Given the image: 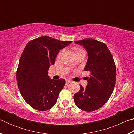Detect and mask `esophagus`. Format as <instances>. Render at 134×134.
Listing matches in <instances>:
<instances>
[{
    "mask_svg": "<svg viewBox=\"0 0 134 134\" xmlns=\"http://www.w3.org/2000/svg\"><path fill=\"white\" fill-rule=\"evenodd\" d=\"M71 83V81H70V80H66V81H65V85H69V84Z\"/></svg>",
    "mask_w": 134,
    "mask_h": 134,
    "instance_id": "esophagus-1",
    "label": "esophagus"
}]
</instances>
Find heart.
<instances>
[{"mask_svg":"<svg viewBox=\"0 0 134 134\" xmlns=\"http://www.w3.org/2000/svg\"><path fill=\"white\" fill-rule=\"evenodd\" d=\"M73 50L74 51V53H75V54L78 53H85V51H84L83 49L80 48H76V47H75V48H73ZM62 53V51H60V53H58V55H57V58L60 57Z\"/></svg>","mask_w":134,"mask_h":134,"instance_id":"1","label":"heart"}]
</instances>
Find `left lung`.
Returning a JSON list of instances; mask_svg holds the SVG:
<instances>
[{"mask_svg": "<svg viewBox=\"0 0 134 134\" xmlns=\"http://www.w3.org/2000/svg\"><path fill=\"white\" fill-rule=\"evenodd\" d=\"M74 42L87 51L88 60L84 70L90 72L87 86L84 88L80 85V90L74 94V103L81 110L92 112L105 105L112 94L116 83V66L104 43L92 38Z\"/></svg>", "mask_w": 134, "mask_h": 134, "instance_id": "8db88e82", "label": "left lung"}]
</instances>
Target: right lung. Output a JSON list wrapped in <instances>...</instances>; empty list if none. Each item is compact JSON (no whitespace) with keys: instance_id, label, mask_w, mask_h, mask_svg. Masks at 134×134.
<instances>
[{"instance_id":"obj_1","label":"right lung","mask_w":134,"mask_h":134,"mask_svg":"<svg viewBox=\"0 0 134 134\" xmlns=\"http://www.w3.org/2000/svg\"><path fill=\"white\" fill-rule=\"evenodd\" d=\"M72 42L43 36L30 41L24 48L16 72L18 86L26 102L35 109L45 111L56 103L65 81L51 79L48 70L60 50Z\"/></svg>"}]
</instances>
